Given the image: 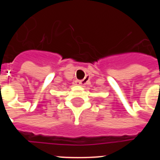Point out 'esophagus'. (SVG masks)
I'll use <instances>...</instances> for the list:
<instances>
[{"mask_svg":"<svg viewBox=\"0 0 160 160\" xmlns=\"http://www.w3.org/2000/svg\"><path fill=\"white\" fill-rule=\"evenodd\" d=\"M82 81H75L74 82V85H79V86H82Z\"/></svg>","mask_w":160,"mask_h":160,"instance_id":"34e87169","label":"esophagus"}]
</instances>
